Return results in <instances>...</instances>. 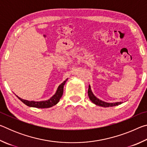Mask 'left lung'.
<instances>
[{
  "label": "left lung",
  "mask_w": 147,
  "mask_h": 147,
  "mask_svg": "<svg viewBox=\"0 0 147 147\" xmlns=\"http://www.w3.org/2000/svg\"><path fill=\"white\" fill-rule=\"evenodd\" d=\"M88 96L89 97V99L91 100V102L97 106H100L102 107H112V106H115L119 105L121 104L122 102H115V103H107L105 102H103L100 100H99L98 98L96 97L92 93L91 89L90 88V86H89V89H88Z\"/></svg>",
  "instance_id": "1"
}]
</instances>
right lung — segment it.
Wrapping results in <instances>:
<instances>
[{"label":"right lung","instance_id":"obj_1","mask_svg":"<svg viewBox=\"0 0 147 147\" xmlns=\"http://www.w3.org/2000/svg\"><path fill=\"white\" fill-rule=\"evenodd\" d=\"M67 80V79L65 80L63 83L61 84L59 86L58 89H57L56 93L53 96L49 99L48 100L45 101H40V102H35V101H28L26 100H24V99H22L19 98V96L17 97L19 98V100H21L23 102L26 104V106H30V107H34V108H50V107H52L58 102L59 101V99L63 95V86L65 84L66 81Z\"/></svg>","mask_w":147,"mask_h":147}]
</instances>
